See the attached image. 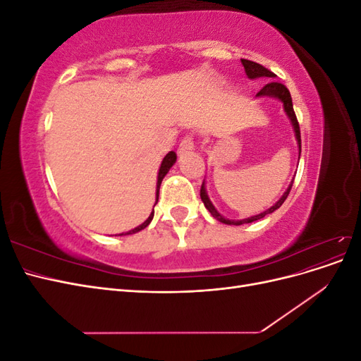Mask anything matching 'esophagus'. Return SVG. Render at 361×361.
Wrapping results in <instances>:
<instances>
[{
  "label": "esophagus",
  "mask_w": 361,
  "mask_h": 361,
  "mask_svg": "<svg viewBox=\"0 0 361 361\" xmlns=\"http://www.w3.org/2000/svg\"><path fill=\"white\" fill-rule=\"evenodd\" d=\"M192 149H194V141H192V138H191L190 135L183 137V140L180 141V145H179V149H178L179 154L182 155V154H185V152H190V150H192Z\"/></svg>",
  "instance_id": "esophagus-1"
}]
</instances>
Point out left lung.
<instances>
[{"label": "left lung", "instance_id": "obj_1", "mask_svg": "<svg viewBox=\"0 0 361 361\" xmlns=\"http://www.w3.org/2000/svg\"><path fill=\"white\" fill-rule=\"evenodd\" d=\"M241 63L245 69V73L250 80H255V78H269L272 81H269L268 84H265L264 89H262L256 97H260V96H268V97H276V99H279L281 104H283V108H285V113L288 114L290 123H292V128H293V133H295V138H297V143H298V150L301 154V133H300V125H298V120H297V116H295V111H293V105H292V97H290V93L289 90L286 89V85H283L281 82L279 81H274L276 78V73H272L271 71H268L267 68L262 66V64L259 63H255V61H250V60H245V59H241ZM300 159V158H298ZM292 183L293 180L290 182V185L288 187V190L285 191V194L281 195L280 200L271 206L269 209H267L265 212H260L255 216H250V218H244V220H228V218L223 216L220 212H218L215 209V206L212 204V202L209 200V197H207V192H206V188H204V182L202 183V188H200V197H202V202L204 203V207L207 211L211 212V215L215 218V220H218L220 223H224V224H231V226H241V224H247V223H253V221H257L260 220V218H264L265 215L268 214H272L276 209H279V207L285 203V200L288 199V195L290 192V188H292Z\"/></svg>", "mask_w": 361, "mask_h": 361}]
</instances>
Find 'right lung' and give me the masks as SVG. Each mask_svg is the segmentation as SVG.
I'll return each mask as SVG.
<instances>
[{"instance_id":"right-lung-1","label":"right lung","mask_w":361,"mask_h":361,"mask_svg":"<svg viewBox=\"0 0 361 361\" xmlns=\"http://www.w3.org/2000/svg\"><path fill=\"white\" fill-rule=\"evenodd\" d=\"M176 158H178V157H176V154H174V152H169V154H167L166 157H164V159H162V162H161V167H159V171H158V180H157V202H155V204L158 203V195H159L161 182H162L164 176H166V174L169 173V170L173 167V164L176 162ZM155 204H154V207H155ZM152 218H154V211L150 212L149 218H147V220H146L143 224H140V226H137L135 228H133V231H129V232L122 233V235H133V233H137V232H140V231H143V228H146V227L150 224Z\"/></svg>"}]
</instances>
